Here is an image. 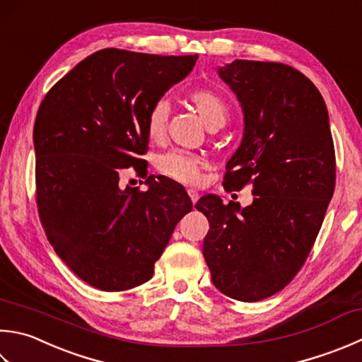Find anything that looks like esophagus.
Listing matches in <instances>:
<instances>
[{"label": "esophagus", "instance_id": "obj_1", "mask_svg": "<svg viewBox=\"0 0 362 362\" xmlns=\"http://www.w3.org/2000/svg\"><path fill=\"white\" fill-rule=\"evenodd\" d=\"M188 196H189V199H191V202H193V204H196V201L199 199V193H197V191L193 189V188L188 189Z\"/></svg>", "mask_w": 362, "mask_h": 362}]
</instances>
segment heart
Wrapping results in <instances>:
<instances>
[{
    "mask_svg": "<svg viewBox=\"0 0 362 362\" xmlns=\"http://www.w3.org/2000/svg\"><path fill=\"white\" fill-rule=\"evenodd\" d=\"M188 98L202 119V122L209 129H214V127L221 129L226 124V120L229 117V108L223 98L215 94L214 90L196 89L191 92ZM169 111H171L169 103L166 100H160L147 112L146 132L152 141H160L165 136ZM155 165H157L158 171L163 175L169 177V179L185 183V185H194L199 180L204 161L201 157L191 152L171 151L160 155Z\"/></svg>",
    "mask_w": 362,
    "mask_h": 362,
    "instance_id": "heart-1",
    "label": "heart"
}]
</instances>
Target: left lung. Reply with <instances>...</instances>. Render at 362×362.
I'll return each instance as SVG.
<instances>
[{
	"label": "left lung",
	"mask_w": 362,
	"mask_h": 362,
	"mask_svg": "<svg viewBox=\"0 0 362 362\" xmlns=\"http://www.w3.org/2000/svg\"><path fill=\"white\" fill-rule=\"evenodd\" d=\"M218 75L245 116L223 185L250 183L254 201L242 209L202 196L196 209L210 224L202 252L219 292L252 303L284 288L313 250L334 193V143L322 94L296 69L235 59Z\"/></svg>",
	"instance_id": "obj_1"
}]
</instances>
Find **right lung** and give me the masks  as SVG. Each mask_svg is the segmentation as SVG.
I'll use <instances>...</instances> for the list:
<instances>
[{"instance_id": "add662e5", "label": "right lung", "mask_w": 362, "mask_h": 362, "mask_svg": "<svg viewBox=\"0 0 362 362\" xmlns=\"http://www.w3.org/2000/svg\"><path fill=\"white\" fill-rule=\"evenodd\" d=\"M194 56L105 48L62 76L35 116V201L56 254L105 292L144 284L174 228L193 209L182 185L147 175V112L182 81ZM133 165L149 188L122 189Z\"/></svg>"}]
</instances>
